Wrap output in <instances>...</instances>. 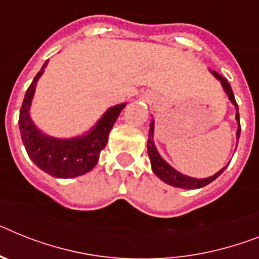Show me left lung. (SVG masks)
<instances>
[{
  "label": "left lung",
  "instance_id": "obj_1",
  "mask_svg": "<svg viewBox=\"0 0 259 259\" xmlns=\"http://www.w3.org/2000/svg\"><path fill=\"white\" fill-rule=\"evenodd\" d=\"M214 76H216L217 79L220 80L221 84H223L224 91L227 92L228 97L232 101L234 106H236L237 113H236V119L237 122H238V129H237V138H240V133H241V125H240V114H238V105L236 103V99H234L233 91H232V87L228 82L227 79H224L221 77L220 75L217 72H212ZM153 134H154V121H151V125H150V132H149V140H147V153H149V158H150V163H151V167H153V171L155 174L156 177L159 178L160 180H163L164 183L170 184V186L174 187H179V188H186V190H195V188H201V187L207 186L209 184L210 182H213L221 172H223L227 166L221 168L220 171L217 174H214L213 177L210 178H205V179H195V178H190L186 177L183 174L178 172L177 170H174L172 167L166 163L164 160L162 159V156L158 154L155 149V145H154L153 141Z\"/></svg>",
  "mask_w": 259,
  "mask_h": 259
}]
</instances>
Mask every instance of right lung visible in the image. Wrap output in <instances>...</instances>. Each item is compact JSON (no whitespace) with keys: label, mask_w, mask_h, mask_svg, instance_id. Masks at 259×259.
Masks as SVG:
<instances>
[{"label":"right lung","mask_w":259,"mask_h":259,"mask_svg":"<svg viewBox=\"0 0 259 259\" xmlns=\"http://www.w3.org/2000/svg\"><path fill=\"white\" fill-rule=\"evenodd\" d=\"M46 62L27 88L19 112V130L30 159L51 177L68 179L87 174L97 164L101 150L106 146L108 136L117 117L126 104L113 106L88 134L71 140H58L42 134L30 118L29 109L38 79L47 66Z\"/></svg>","instance_id":"obj_1"}]
</instances>
